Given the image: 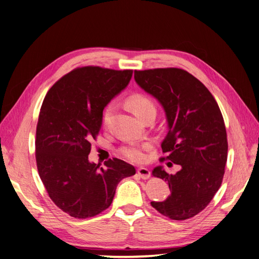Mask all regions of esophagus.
I'll use <instances>...</instances> for the list:
<instances>
[{
  "mask_svg": "<svg viewBox=\"0 0 259 259\" xmlns=\"http://www.w3.org/2000/svg\"><path fill=\"white\" fill-rule=\"evenodd\" d=\"M137 174L139 177H142L143 179H148L150 177V170L146 167H139L137 169Z\"/></svg>",
  "mask_w": 259,
  "mask_h": 259,
  "instance_id": "obj_1",
  "label": "esophagus"
}]
</instances>
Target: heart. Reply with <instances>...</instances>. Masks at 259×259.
Returning a JSON list of instances; mask_svg holds the SVG:
<instances>
[{"label": "heart", "instance_id": "heart-1", "mask_svg": "<svg viewBox=\"0 0 259 259\" xmlns=\"http://www.w3.org/2000/svg\"><path fill=\"white\" fill-rule=\"evenodd\" d=\"M128 106L131 110L133 111L137 117L142 119L145 115L149 113H155L156 109L153 101L144 95H134L130 97L128 99ZM114 112V105L110 104L108 105L103 113V123L104 125H108L110 122L111 117ZM149 149V145H138V144H128L121 148V153L132 162L140 163L144 162L147 158L146 151Z\"/></svg>", "mask_w": 259, "mask_h": 259}]
</instances>
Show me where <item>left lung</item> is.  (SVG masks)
<instances>
[{"instance_id": "8db88e82", "label": "left lung", "mask_w": 259, "mask_h": 259, "mask_svg": "<svg viewBox=\"0 0 259 259\" xmlns=\"http://www.w3.org/2000/svg\"><path fill=\"white\" fill-rule=\"evenodd\" d=\"M134 77L165 111L168 133L162 151L180 167L176 174L153 168L154 177L168 183L170 194L151 205L170 219L185 221L208 205L223 182L228 142L221 109L204 84L183 69L135 70Z\"/></svg>"}]
</instances>
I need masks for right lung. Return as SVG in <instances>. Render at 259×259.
Segmentation results:
<instances>
[{
	"mask_svg": "<svg viewBox=\"0 0 259 259\" xmlns=\"http://www.w3.org/2000/svg\"><path fill=\"white\" fill-rule=\"evenodd\" d=\"M133 70L82 67L46 94L36 125L35 159L50 198L74 218L96 216L111 205L116 186L135 175L131 164L114 158L106 168L89 161L103 111L128 85Z\"/></svg>",
	"mask_w": 259,
	"mask_h": 259,
	"instance_id": "add662e5",
	"label": "right lung"
}]
</instances>
